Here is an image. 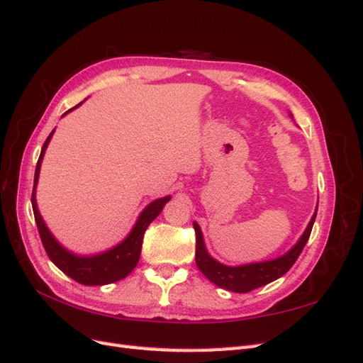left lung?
Segmentation results:
<instances>
[{"label": "left lung", "mask_w": 363, "mask_h": 363, "mask_svg": "<svg viewBox=\"0 0 363 363\" xmlns=\"http://www.w3.org/2000/svg\"><path fill=\"white\" fill-rule=\"evenodd\" d=\"M316 211L311 219L309 225L306 227L304 233L298 239V242H296L286 252V255H283V256H280L277 259H272V260L248 263V265H240V267L223 265V263H219L218 260H215L211 255H208L206 247H204V240H203V233L200 230V225L194 223V230L196 235V245H195L196 267H199V269L204 274V276L212 283H215L216 286L224 288L227 291L245 294L252 289H257L260 286H265V284L284 276V274H286L292 268L295 260L298 259L306 242L309 240L315 218H316Z\"/></svg>", "instance_id": "8db88e82"}]
</instances>
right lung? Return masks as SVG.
<instances>
[{"label":"right lung","mask_w":363,"mask_h":363,"mask_svg":"<svg viewBox=\"0 0 363 363\" xmlns=\"http://www.w3.org/2000/svg\"><path fill=\"white\" fill-rule=\"evenodd\" d=\"M80 104H77L75 107H79ZM75 107L69 108L68 112L74 111ZM68 112H65V115H67ZM52 133H54V130L51 131L50 136L45 140V144H43V147H42L40 156H39V160L36 164V171H35V186H33V194H31L33 213H35L36 225L39 230L43 248H45L47 255L54 265L67 274L68 277L84 284V286H101V284L115 283L121 279L127 277L128 274L133 271L135 267L138 265L139 257H140L142 239H144L145 230L159 216V213L163 211L164 204L171 200V196L169 195L163 196V199H159L156 201L150 203L139 215L135 227L131 228L130 235L116 247L107 250L104 252H100V255H95V256L74 255V252L68 251L67 248H63L57 242L56 238L51 235L47 224L43 223V219L38 211V204H36V184H38V179H39L40 163H42L43 155H45V150L50 144Z\"/></svg>","instance_id":"right-lung-1"}]
</instances>
